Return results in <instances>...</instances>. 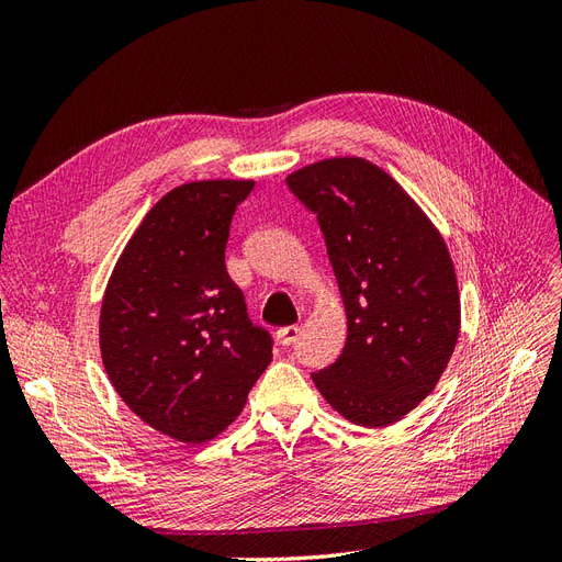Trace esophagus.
Listing matches in <instances>:
<instances>
[{
	"instance_id": "1",
	"label": "esophagus",
	"mask_w": 562,
	"mask_h": 562,
	"mask_svg": "<svg viewBox=\"0 0 562 562\" xmlns=\"http://www.w3.org/2000/svg\"><path fill=\"white\" fill-rule=\"evenodd\" d=\"M300 335V328L297 326H283L277 330V342L283 345V347H291L295 339Z\"/></svg>"
}]
</instances>
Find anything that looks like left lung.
<instances>
[{
  "mask_svg": "<svg viewBox=\"0 0 562 562\" xmlns=\"http://www.w3.org/2000/svg\"><path fill=\"white\" fill-rule=\"evenodd\" d=\"M285 184L318 220L347 312L342 353L312 380L349 422L389 427L431 394L457 345L448 246L403 187L366 159H323Z\"/></svg>",
  "mask_w": 562,
  "mask_h": 562,
  "instance_id": "8db88e82",
  "label": "left lung"
}]
</instances>
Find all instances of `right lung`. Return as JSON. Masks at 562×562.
<instances>
[{
  "instance_id": "obj_1",
  "label": "right lung",
  "mask_w": 562,
  "mask_h": 562,
  "mask_svg": "<svg viewBox=\"0 0 562 562\" xmlns=\"http://www.w3.org/2000/svg\"><path fill=\"white\" fill-rule=\"evenodd\" d=\"M252 180L184 182L149 209L119 255L100 310V356L116 394L151 429L199 446L244 411L271 361L225 267Z\"/></svg>"
}]
</instances>
